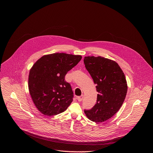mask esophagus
<instances>
[{"label": "esophagus", "mask_w": 153, "mask_h": 153, "mask_svg": "<svg viewBox=\"0 0 153 153\" xmlns=\"http://www.w3.org/2000/svg\"><path fill=\"white\" fill-rule=\"evenodd\" d=\"M83 98V95H82V96H78V97H77V99L78 100V101H79V102H81V101L82 100Z\"/></svg>", "instance_id": "esophagus-1"}]
</instances>
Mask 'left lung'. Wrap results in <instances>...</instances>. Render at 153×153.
<instances>
[{"label": "left lung", "mask_w": 153, "mask_h": 153, "mask_svg": "<svg viewBox=\"0 0 153 153\" xmlns=\"http://www.w3.org/2000/svg\"><path fill=\"white\" fill-rule=\"evenodd\" d=\"M83 62L99 93L96 105L84 110L85 114L96 123L105 122L119 110L125 100L128 90L125 74L115 61L101 56L85 57Z\"/></svg>", "instance_id": "8db88e82"}]
</instances>
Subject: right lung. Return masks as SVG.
Instances as JSON below:
<instances>
[{"mask_svg":"<svg viewBox=\"0 0 153 153\" xmlns=\"http://www.w3.org/2000/svg\"><path fill=\"white\" fill-rule=\"evenodd\" d=\"M81 59L79 55L57 53L42 56L33 65L28 88L35 106L43 114L57 115L70 106L74 95L65 77Z\"/></svg>","mask_w":153,"mask_h":153,"instance_id":"1","label":"right lung"}]
</instances>
